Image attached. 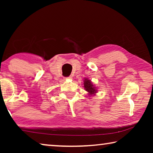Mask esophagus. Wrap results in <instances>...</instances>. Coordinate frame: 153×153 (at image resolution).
Segmentation results:
<instances>
[{"instance_id": "34e87169", "label": "esophagus", "mask_w": 153, "mask_h": 153, "mask_svg": "<svg viewBox=\"0 0 153 153\" xmlns=\"http://www.w3.org/2000/svg\"><path fill=\"white\" fill-rule=\"evenodd\" d=\"M65 79H71V76H69L67 77H65Z\"/></svg>"}]
</instances>
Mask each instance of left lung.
Masks as SVG:
<instances>
[{
    "label": "left lung",
    "instance_id": "obj_1",
    "mask_svg": "<svg viewBox=\"0 0 153 153\" xmlns=\"http://www.w3.org/2000/svg\"><path fill=\"white\" fill-rule=\"evenodd\" d=\"M84 89L89 93L90 95L94 94L97 92V90H96V88L92 84V82L88 78H85L84 80Z\"/></svg>",
    "mask_w": 153,
    "mask_h": 153
}]
</instances>
